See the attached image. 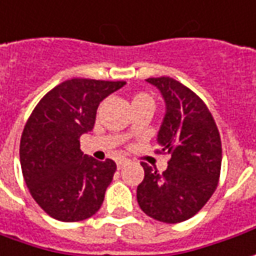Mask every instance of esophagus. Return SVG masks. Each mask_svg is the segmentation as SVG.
Instances as JSON below:
<instances>
[{
	"instance_id": "34e87169",
	"label": "esophagus",
	"mask_w": 256,
	"mask_h": 256,
	"mask_svg": "<svg viewBox=\"0 0 256 256\" xmlns=\"http://www.w3.org/2000/svg\"><path fill=\"white\" fill-rule=\"evenodd\" d=\"M128 161L126 160V158H122V160H119V161H118V170H122V168H123L124 165L128 164Z\"/></svg>"
}]
</instances>
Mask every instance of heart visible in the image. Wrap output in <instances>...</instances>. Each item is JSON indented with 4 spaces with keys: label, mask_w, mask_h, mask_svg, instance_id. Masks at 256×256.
I'll return each mask as SVG.
<instances>
[{
    "label": "heart",
    "mask_w": 256,
    "mask_h": 256,
    "mask_svg": "<svg viewBox=\"0 0 256 256\" xmlns=\"http://www.w3.org/2000/svg\"><path fill=\"white\" fill-rule=\"evenodd\" d=\"M142 104H151V105H154V100H152V98H151L148 94H146V92H137V94H134L132 96V106L142 105ZM132 132H133V128H130L126 132V134L130 136Z\"/></svg>",
    "instance_id": "heart-1"
}]
</instances>
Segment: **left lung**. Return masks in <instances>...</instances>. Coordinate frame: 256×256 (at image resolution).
I'll return each instance as SVG.
<instances>
[{
    "label": "left lung",
    "instance_id": "8db88e82",
    "mask_svg": "<svg viewBox=\"0 0 256 256\" xmlns=\"http://www.w3.org/2000/svg\"><path fill=\"white\" fill-rule=\"evenodd\" d=\"M165 100L158 132L160 152L171 156L162 174L142 164L144 179L137 186L138 206L162 223L194 217L214 194L222 168V140L208 106L194 91L170 77L148 78Z\"/></svg>",
    "mask_w": 256,
    "mask_h": 256
}]
</instances>
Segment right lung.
<instances>
[{
	"label": "right lung",
	"mask_w": 256,
	"mask_h": 256,
	"mask_svg": "<svg viewBox=\"0 0 256 256\" xmlns=\"http://www.w3.org/2000/svg\"><path fill=\"white\" fill-rule=\"evenodd\" d=\"M124 81L72 78L54 86L33 109L20 137L19 157L28 189L50 217L71 223L98 212L116 164L96 161L80 148L96 109Z\"/></svg>",
	"instance_id": "obj_1"
}]
</instances>
